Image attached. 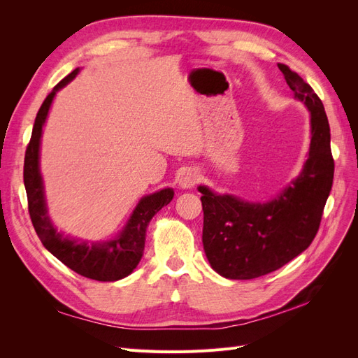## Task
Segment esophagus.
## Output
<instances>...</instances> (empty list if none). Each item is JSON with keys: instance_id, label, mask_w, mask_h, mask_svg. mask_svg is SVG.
Wrapping results in <instances>:
<instances>
[{"instance_id": "esophagus-1", "label": "esophagus", "mask_w": 358, "mask_h": 358, "mask_svg": "<svg viewBox=\"0 0 358 358\" xmlns=\"http://www.w3.org/2000/svg\"><path fill=\"white\" fill-rule=\"evenodd\" d=\"M199 180V175L194 170H185L179 178V185L182 188H192Z\"/></svg>"}]
</instances>
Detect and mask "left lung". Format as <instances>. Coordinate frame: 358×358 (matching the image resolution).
Here are the masks:
<instances>
[{"mask_svg":"<svg viewBox=\"0 0 358 358\" xmlns=\"http://www.w3.org/2000/svg\"><path fill=\"white\" fill-rule=\"evenodd\" d=\"M296 99L310 112L309 157L297 179L267 203L218 196L199 187L203 206V248L215 272L229 279H254L280 268L309 248L317 236L333 185L330 125L320 96L285 64H278Z\"/></svg>","mask_w":358,"mask_h":358,"instance_id":"obj_1","label":"left lung"}]
</instances>
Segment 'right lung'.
<instances>
[{"label": "right lung", "instance_id": "obj_1", "mask_svg": "<svg viewBox=\"0 0 358 358\" xmlns=\"http://www.w3.org/2000/svg\"><path fill=\"white\" fill-rule=\"evenodd\" d=\"M78 73L79 69L73 70L53 88V91L46 96V100L43 101L36 116L24 162V183L28 197V212L41 243L61 263L85 278L112 282V280L128 276L137 267L140 258L143 255L146 229L150 220L158 210L171 201L175 192L171 188H166L143 197L136 206L131 218L128 220L121 234L109 242L86 243L70 239V237L57 231L48 216L45 191H43V180L38 167L40 137L53 96L62 86L73 80Z\"/></svg>", "mask_w": 358, "mask_h": 358}]
</instances>
